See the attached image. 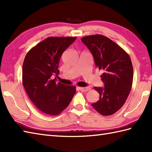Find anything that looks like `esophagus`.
<instances>
[{
  "mask_svg": "<svg viewBox=\"0 0 152 152\" xmlns=\"http://www.w3.org/2000/svg\"><path fill=\"white\" fill-rule=\"evenodd\" d=\"M79 89L82 91H88L91 89V88H89V87H86V88H82V87H80Z\"/></svg>",
  "mask_w": 152,
  "mask_h": 152,
  "instance_id": "obj_1",
  "label": "esophagus"
}]
</instances>
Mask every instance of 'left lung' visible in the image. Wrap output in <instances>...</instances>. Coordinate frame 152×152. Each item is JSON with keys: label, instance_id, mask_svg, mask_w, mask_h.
I'll return each mask as SVG.
<instances>
[{"label": "left lung", "instance_id": "8db88e82", "mask_svg": "<svg viewBox=\"0 0 152 152\" xmlns=\"http://www.w3.org/2000/svg\"><path fill=\"white\" fill-rule=\"evenodd\" d=\"M81 40L92 53L95 66L103 72L101 77L104 87H95L100 97L91 106L101 115L114 114L124 106L131 90L133 68L131 58L119 45L103 35H89Z\"/></svg>", "mask_w": 152, "mask_h": 152}]
</instances>
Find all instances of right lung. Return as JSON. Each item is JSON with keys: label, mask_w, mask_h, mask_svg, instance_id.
<instances>
[{"label": "right lung", "mask_w": 152, "mask_h": 152, "mask_svg": "<svg viewBox=\"0 0 152 152\" xmlns=\"http://www.w3.org/2000/svg\"><path fill=\"white\" fill-rule=\"evenodd\" d=\"M76 37H50L28 51L23 64L22 83L35 106L47 115H57L65 109L76 93V87L56 83L63 51Z\"/></svg>", "instance_id": "obj_1"}]
</instances>
